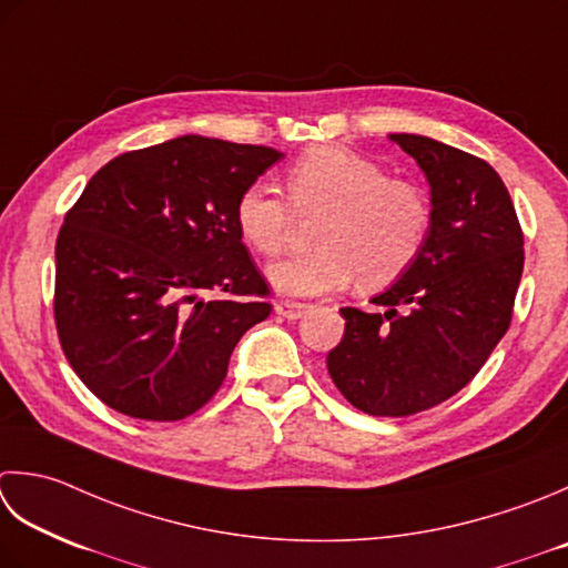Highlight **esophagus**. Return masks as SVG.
<instances>
[{"instance_id":"obj_1","label":"esophagus","mask_w":568,"mask_h":568,"mask_svg":"<svg viewBox=\"0 0 568 568\" xmlns=\"http://www.w3.org/2000/svg\"><path fill=\"white\" fill-rule=\"evenodd\" d=\"M275 313L285 320H300L307 313L305 303H293V300H277Z\"/></svg>"}]
</instances>
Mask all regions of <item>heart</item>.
<instances>
[{
    "instance_id": "b5f03b06",
    "label": "heart",
    "mask_w": 568,
    "mask_h": 568,
    "mask_svg": "<svg viewBox=\"0 0 568 568\" xmlns=\"http://www.w3.org/2000/svg\"><path fill=\"white\" fill-rule=\"evenodd\" d=\"M287 202L271 186L248 184L236 199L233 219L248 246L273 258L297 216L322 211L313 229L317 248L268 268L277 293L313 297L359 285L376 291L402 277L418 258L430 229V206L420 186L386 176L384 166L362 154L317 144L285 170Z\"/></svg>"
}]
</instances>
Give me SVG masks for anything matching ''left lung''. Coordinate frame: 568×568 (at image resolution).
Masks as SVG:
<instances>
[{
    "label": "left lung",
    "instance_id": "obj_1",
    "mask_svg": "<svg viewBox=\"0 0 568 568\" xmlns=\"http://www.w3.org/2000/svg\"><path fill=\"white\" fill-rule=\"evenodd\" d=\"M430 184L418 258L374 310L342 307L332 382L369 416H410L458 394L513 322L525 236L505 182L485 160L424 135H388Z\"/></svg>",
    "mask_w": 568,
    "mask_h": 568
}]
</instances>
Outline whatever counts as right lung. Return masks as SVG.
Returning <instances> with one entry per match:
<instances>
[{"label":"right lung","instance_id":"obj_1","mask_svg":"<svg viewBox=\"0 0 568 568\" xmlns=\"http://www.w3.org/2000/svg\"><path fill=\"white\" fill-rule=\"evenodd\" d=\"M281 158L182 135L100 166L65 214L55 329L73 372L118 414L192 416L224 384L243 332L271 315L233 209Z\"/></svg>","mask_w":568,"mask_h":568}]
</instances>
